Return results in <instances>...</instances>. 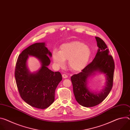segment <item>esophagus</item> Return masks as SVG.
<instances>
[{
    "label": "esophagus",
    "instance_id": "34e87169",
    "mask_svg": "<svg viewBox=\"0 0 130 130\" xmlns=\"http://www.w3.org/2000/svg\"><path fill=\"white\" fill-rule=\"evenodd\" d=\"M62 77L63 78H67L68 77H67V75H66V74H63L62 75Z\"/></svg>",
    "mask_w": 130,
    "mask_h": 130
}]
</instances>
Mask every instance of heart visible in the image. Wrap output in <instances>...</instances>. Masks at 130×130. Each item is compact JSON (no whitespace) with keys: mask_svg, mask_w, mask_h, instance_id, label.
Segmentation results:
<instances>
[{"mask_svg":"<svg viewBox=\"0 0 130 130\" xmlns=\"http://www.w3.org/2000/svg\"><path fill=\"white\" fill-rule=\"evenodd\" d=\"M91 56L89 47L81 41H75L64 43L60 46V51L54 50L52 58L55 65L62 67L68 60V66L74 72H80L88 65Z\"/></svg>","mask_w":130,"mask_h":130,"instance_id":"1","label":"heart"}]
</instances>
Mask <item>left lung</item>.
<instances>
[{
	"label": "left lung",
	"instance_id": "1",
	"mask_svg": "<svg viewBox=\"0 0 130 130\" xmlns=\"http://www.w3.org/2000/svg\"><path fill=\"white\" fill-rule=\"evenodd\" d=\"M99 49L93 61L81 73L71 77L73 92L77 102L81 106L91 107L99 105L108 96L113 85L115 63L111 55L109 54L105 42L95 37ZM96 72L103 73L106 77V85L100 92L91 91L87 86L89 77Z\"/></svg>",
	"mask_w": 130,
	"mask_h": 130
}]
</instances>
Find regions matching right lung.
I'll use <instances>...</instances> for the list:
<instances>
[{
	"label": "right lung",
	"mask_w": 130,
	"mask_h": 130,
	"mask_svg": "<svg viewBox=\"0 0 130 130\" xmlns=\"http://www.w3.org/2000/svg\"><path fill=\"white\" fill-rule=\"evenodd\" d=\"M29 56L37 58L41 63L35 73H31L27 66ZM51 56L45 42H39L29 46L18 58L14 73L17 87L21 98L32 107L45 109L54 101L55 91L62 77L59 72L48 68Z\"/></svg>",
	"instance_id": "1"
}]
</instances>
